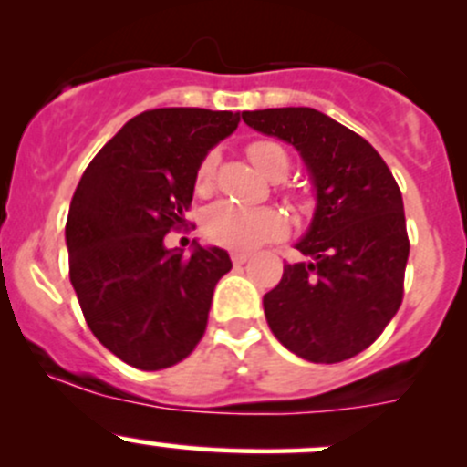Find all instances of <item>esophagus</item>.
<instances>
[{
    "instance_id": "esophagus-1",
    "label": "esophagus",
    "mask_w": 467,
    "mask_h": 467,
    "mask_svg": "<svg viewBox=\"0 0 467 467\" xmlns=\"http://www.w3.org/2000/svg\"><path fill=\"white\" fill-rule=\"evenodd\" d=\"M230 260H233V264H244V262H248V253L234 251V253H230Z\"/></svg>"
}]
</instances>
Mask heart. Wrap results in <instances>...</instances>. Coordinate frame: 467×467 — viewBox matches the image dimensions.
<instances>
[{"instance_id": "1", "label": "heart", "mask_w": 467, "mask_h": 467, "mask_svg": "<svg viewBox=\"0 0 467 467\" xmlns=\"http://www.w3.org/2000/svg\"><path fill=\"white\" fill-rule=\"evenodd\" d=\"M248 158L264 176L273 178V181L285 178L289 171L286 150L271 140H257V142L248 144ZM216 162H219L216 150H210L201 160L199 171H196V190H210L216 173ZM203 233L212 244L234 248V251H251V248L271 242L285 233V216L273 207H246L221 201L207 210Z\"/></svg>"}]
</instances>
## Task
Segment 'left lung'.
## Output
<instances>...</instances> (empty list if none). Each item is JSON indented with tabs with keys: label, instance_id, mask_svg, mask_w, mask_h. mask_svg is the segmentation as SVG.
Masks as SVG:
<instances>
[{
	"label": "left lung",
	"instance_id": "1",
	"mask_svg": "<svg viewBox=\"0 0 467 467\" xmlns=\"http://www.w3.org/2000/svg\"><path fill=\"white\" fill-rule=\"evenodd\" d=\"M242 119L294 146L317 192L312 223L296 242L309 260L285 264L264 294L268 327L314 364L350 359L402 305L409 237L398 182L361 135L314 108L244 110Z\"/></svg>",
	"mask_w": 467,
	"mask_h": 467
}]
</instances>
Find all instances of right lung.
<instances>
[{
    "mask_svg": "<svg viewBox=\"0 0 467 467\" xmlns=\"http://www.w3.org/2000/svg\"><path fill=\"white\" fill-rule=\"evenodd\" d=\"M239 121L230 110H146L94 155L74 192L69 280L94 337L133 368H169L203 338L214 286L233 262L201 244L182 257L164 234L185 225L201 160Z\"/></svg>",
    "mask_w": 467,
    "mask_h": 467,
    "instance_id": "1",
    "label": "right lung"
}]
</instances>
